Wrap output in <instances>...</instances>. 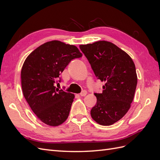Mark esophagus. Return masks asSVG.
Returning <instances> with one entry per match:
<instances>
[{"label":"esophagus","instance_id":"esophagus-1","mask_svg":"<svg viewBox=\"0 0 160 160\" xmlns=\"http://www.w3.org/2000/svg\"><path fill=\"white\" fill-rule=\"evenodd\" d=\"M87 93H87V91L84 90V91H82L81 93H80V95H81V97H83V96H85V95H87Z\"/></svg>","mask_w":160,"mask_h":160}]
</instances>
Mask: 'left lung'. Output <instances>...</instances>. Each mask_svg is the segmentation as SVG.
Here are the masks:
<instances>
[{"label":"left lung","mask_w":160,"mask_h":160,"mask_svg":"<svg viewBox=\"0 0 160 160\" xmlns=\"http://www.w3.org/2000/svg\"><path fill=\"white\" fill-rule=\"evenodd\" d=\"M79 48L97 78L105 82L102 93H95L97 103L91 118L101 125H112L127 113L133 101L138 83L134 62L111 42L99 41Z\"/></svg>","instance_id":"1"}]
</instances>
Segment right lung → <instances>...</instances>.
I'll use <instances>...</instances> for the list:
<instances>
[{"instance_id": "add662e5", "label": "right lung", "mask_w": 160, "mask_h": 160, "mask_svg": "<svg viewBox=\"0 0 160 160\" xmlns=\"http://www.w3.org/2000/svg\"><path fill=\"white\" fill-rule=\"evenodd\" d=\"M81 57L77 47L52 41L37 47L24 62L21 70L23 95L42 122L58 126L68 118L75 95L59 90L55 84L71 60Z\"/></svg>"}]
</instances>
